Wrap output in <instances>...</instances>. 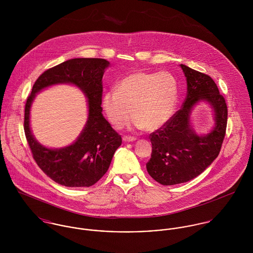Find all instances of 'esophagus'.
Here are the masks:
<instances>
[{
    "label": "esophagus",
    "instance_id": "34e87169",
    "mask_svg": "<svg viewBox=\"0 0 253 253\" xmlns=\"http://www.w3.org/2000/svg\"><path fill=\"white\" fill-rule=\"evenodd\" d=\"M123 140L126 141V142H133V141L136 140V138L133 137V136H124Z\"/></svg>",
    "mask_w": 253,
    "mask_h": 253
}]
</instances>
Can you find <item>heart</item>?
<instances>
[{"label": "heart", "mask_w": 253, "mask_h": 253, "mask_svg": "<svg viewBox=\"0 0 253 253\" xmlns=\"http://www.w3.org/2000/svg\"><path fill=\"white\" fill-rule=\"evenodd\" d=\"M178 98V84L169 72H133L125 77L117 89L102 100L109 121L121 127L134 116L132 126L154 131L172 116Z\"/></svg>", "instance_id": "1"}]
</instances>
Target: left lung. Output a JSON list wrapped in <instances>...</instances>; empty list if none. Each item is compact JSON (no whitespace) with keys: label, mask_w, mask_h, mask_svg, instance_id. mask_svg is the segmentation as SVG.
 Here are the masks:
<instances>
[{"label":"left lung","mask_w":253,"mask_h":253,"mask_svg":"<svg viewBox=\"0 0 253 253\" xmlns=\"http://www.w3.org/2000/svg\"><path fill=\"white\" fill-rule=\"evenodd\" d=\"M187 81V96L178 110L162 127L150 134L151 159L147 171L162 185H175L200 175L219 155L223 143L228 110L214 81L207 74L180 65ZM208 102L215 112L216 125L206 136H198L190 126L191 109Z\"/></svg>","instance_id":"left-lung-1"}]
</instances>
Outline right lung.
Wrapping results in <instances>:
<instances>
[{"label":"right lung","instance_id":"add662e5","mask_svg":"<svg viewBox=\"0 0 253 253\" xmlns=\"http://www.w3.org/2000/svg\"><path fill=\"white\" fill-rule=\"evenodd\" d=\"M109 61L102 58H74L42 73L37 79L25 104L24 131L39 168L52 180L66 187H89L108 170L121 135L102 115V78ZM57 83H72L88 97L89 118L73 144L60 149L40 145L30 129V108L36 93Z\"/></svg>","mask_w":253,"mask_h":253}]
</instances>
